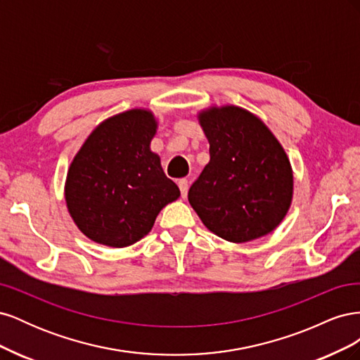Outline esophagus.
Instances as JSON below:
<instances>
[{
  "label": "esophagus",
  "instance_id": "esophagus-1",
  "mask_svg": "<svg viewBox=\"0 0 360 360\" xmlns=\"http://www.w3.org/2000/svg\"><path fill=\"white\" fill-rule=\"evenodd\" d=\"M179 188H180V192H181V197H183V198H186L188 189H189L188 180H186V179H181V180H179Z\"/></svg>",
  "mask_w": 360,
  "mask_h": 360
}]
</instances>
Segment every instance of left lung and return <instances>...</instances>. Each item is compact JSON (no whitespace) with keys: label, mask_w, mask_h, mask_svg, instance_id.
Instances as JSON below:
<instances>
[{"label":"left lung","mask_w":360,"mask_h":360,"mask_svg":"<svg viewBox=\"0 0 360 360\" xmlns=\"http://www.w3.org/2000/svg\"><path fill=\"white\" fill-rule=\"evenodd\" d=\"M210 162L189 189V202L216 236L245 243L267 236L292 201V169L284 147L255 114L236 105L198 112Z\"/></svg>","instance_id":"obj_1"}]
</instances>
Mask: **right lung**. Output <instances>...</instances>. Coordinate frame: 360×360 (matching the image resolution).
Masks as SVG:
<instances>
[{
	"label": "right lung",
	"mask_w": 360,
	"mask_h": 360,
	"mask_svg": "<svg viewBox=\"0 0 360 360\" xmlns=\"http://www.w3.org/2000/svg\"><path fill=\"white\" fill-rule=\"evenodd\" d=\"M156 130L155 114L134 108L103 120L75 155L64 198L90 240L110 248L134 245L151 231L163 207L180 197L150 150Z\"/></svg>",
	"instance_id": "add662e5"
}]
</instances>
